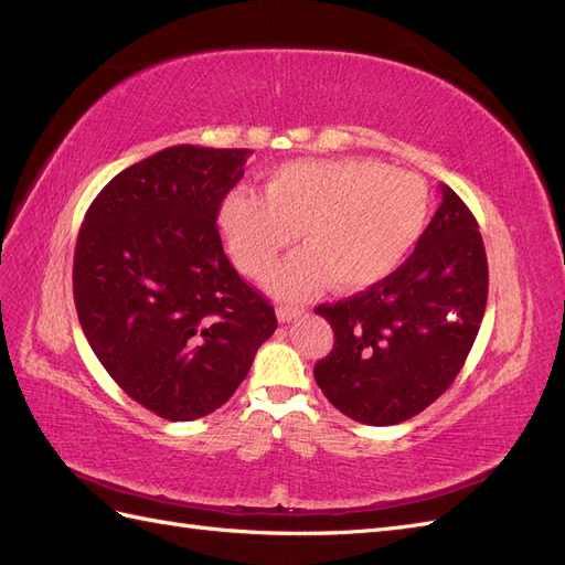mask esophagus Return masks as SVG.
Here are the masks:
<instances>
[{
    "instance_id": "34e87169",
    "label": "esophagus",
    "mask_w": 565,
    "mask_h": 565,
    "mask_svg": "<svg viewBox=\"0 0 565 565\" xmlns=\"http://www.w3.org/2000/svg\"><path fill=\"white\" fill-rule=\"evenodd\" d=\"M276 313H278V320H280V322H289V320L299 318V316L303 313V309H301V306H289V303H280L278 309H276Z\"/></svg>"
}]
</instances>
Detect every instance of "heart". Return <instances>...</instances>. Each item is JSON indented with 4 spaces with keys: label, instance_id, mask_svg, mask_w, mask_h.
I'll use <instances>...</instances> for the list:
<instances>
[{
    "label": "heart",
    "instance_id": "1",
    "mask_svg": "<svg viewBox=\"0 0 565 565\" xmlns=\"http://www.w3.org/2000/svg\"><path fill=\"white\" fill-rule=\"evenodd\" d=\"M429 214V188L374 160H292L276 167L264 198L231 193L218 207V233L233 264L259 276L295 241L303 249L266 273L282 297L328 285L358 292L388 278L415 247Z\"/></svg>",
    "mask_w": 565,
    "mask_h": 565
}]
</instances>
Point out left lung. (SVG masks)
Returning a JSON list of instances; mask_svg holds the SVG:
<instances>
[{"label":"left lung","instance_id":"8db88e82","mask_svg":"<svg viewBox=\"0 0 565 565\" xmlns=\"http://www.w3.org/2000/svg\"><path fill=\"white\" fill-rule=\"evenodd\" d=\"M488 301V259L461 198L440 185V207L415 252L377 285L316 313L334 330L313 377L347 417L388 426L419 415L465 365Z\"/></svg>","mask_w":565,"mask_h":565}]
</instances>
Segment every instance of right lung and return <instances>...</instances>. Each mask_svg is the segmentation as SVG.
Listing matches in <instances>:
<instances>
[{
  "instance_id": "1",
  "label": "right lung",
  "mask_w": 565,
  "mask_h": 565,
  "mask_svg": "<svg viewBox=\"0 0 565 565\" xmlns=\"http://www.w3.org/2000/svg\"><path fill=\"white\" fill-rule=\"evenodd\" d=\"M249 152L164 148L119 172L77 235L73 292L84 337L117 386L169 422L224 405L278 328L216 228Z\"/></svg>"
}]
</instances>
